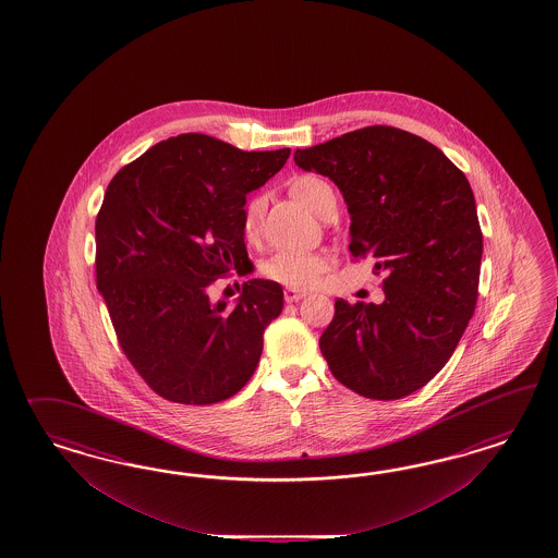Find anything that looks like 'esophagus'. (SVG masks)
I'll list each match as a JSON object with an SVG mask.
<instances>
[{
  "label": "esophagus",
  "mask_w": 558,
  "mask_h": 558,
  "mask_svg": "<svg viewBox=\"0 0 558 558\" xmlns=\"http://www.w3.org/2000/svg\"><path fill=\"white\" fill-rule=\"evenodd\" d=\"M304 296H306V292H303V290H294V288L284 290V301L287 303H299Z\"/></svg>",
  "instance_id": "34e87169"
}]
</instances>
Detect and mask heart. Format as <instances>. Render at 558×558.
I'll list each match as a JSON object with an SVG mask.
<instances>
[{"label": "heart", "mask_w": 558, "mask_h": 558, "mask_svg": "<svg viewBox=\"0 0 558 558\" xmlns=\"http://www.w3.org/2000/svg\"><path fill=\"white\" fill-rule=\"evenodd\" d=\"M290 194L303 203L311 213L327 219L333 208H338V198L333 186L319 175L304 173L290 182ZM266 196L254 194L243 204L241 231L247 241H255L262 233V222L266 215ZM331 268V257L322 252H276L262 264V276L271 282L294 290L313 288L323 274Z\"/></svg>", "instance_id": "b5f03b06"}]
</instances>
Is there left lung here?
<instances>
[{"mask_svg": "<svg viewBox=\"0 0 558 558\" xmlns=\"http://www.w3.org/2000/svg\"><path fill=\"white\" fill-rule=\"evenodd\" d=\"M294 163L336 182L350 252L385 274V303L336 301L323 357L357 395L403 399L446 366L473 317L483 233L471 184L438 147L383 124L296 149Z\"/></svg>", "mask_w": 558, "mask_h": 558, "instance_id": "8db88e82", "label": "left lung"}]
</instances>
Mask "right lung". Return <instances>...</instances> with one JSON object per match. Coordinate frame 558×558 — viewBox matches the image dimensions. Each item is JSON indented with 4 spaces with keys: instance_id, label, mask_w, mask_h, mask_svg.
Wrapping results in <instances>:
<instances>
[{
    "instance_id": "right-lung-1",
    "label": "right lung",
    "mask_w": 558,
    "mask_h": 558,
    "mask_svg": "<svg viewBox=\"0 0 558 558\" xmlns=\"http://www.w3.org/2000/svg\"><path fill=\"white\" fill-rule=\"evenodd\" d=\"M288 155L186 133L153 145L108 184L96 287L122 352L159 397L213 405L252 378L264 329L282 313V287L250 280L235 306L210 303L208 288L250 270L243 204Z\"/></svg>"
}]
</instances>
